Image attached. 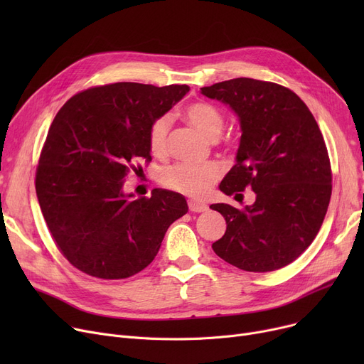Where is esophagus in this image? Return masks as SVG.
Wrapping results in <instances>:
<instances>
[{"instance_id": "34e87169", "label": "esophagus", "mask_w": 364, "mask_h": 364, "mask_svg": "<svg viewBox=\"0 0 364 364\" xmlns=\"http://www.w3.org/2000/svg\"><path fill=\"white\" fill-rule=\"evenodd\" d=\"M188 209L192 213H205L208 211V205L198 200H188Z\"/></svg>"}]
</instances>
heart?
I'll return each instance as SVG.
<instances>
[{"label": "heart", "mask_w": 364, "mask_h": 364, "mask_svg": "<svg viewBox=\"0 0 364 364\" xmlns=\"http://www.w3.org/2000/svg\"><path fill=\"white\" fill-rule=\"evenodd\" d=\"M186 119L209 139H217L224 128L223 113L211 103L196 102L184 110ZM171 114H162L153 121L149 131V147L155 155H162L166 150ZM221 166L215 162H177L162 169L161 183L192 198L205 196L214 183L221 177Z\"/></svg>", "instance_id": "heart-1"}]
</instances>
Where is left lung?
I'll use <instances>...</instances> for the list:
<instances>
[{
  "instance_id": "left-lung-1",
  "label": "left lung",
  "mask_w": 364,
  "mask_h": 364,
  "mask_svg": "<svg viewBox=\"0 0 364 364\" xmlns=\"http://www.w3.org/2000/svg\"><path fill=\"white\" fill-rule=\"evenodd\" d=\"M236 113L240 143L236 165L220 190L227 196L246 187L255 202L236 209L215 203L225 218L214 252L245 272H274L295 261L317 236L332 195L326 144L313 113L289 88L236 78L200 88Z\"/></svg>"
}]
</instances>
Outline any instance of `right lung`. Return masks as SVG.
Wrapping results in <instances>:
<instances>
[{
	"label": "right lung",
	"mask_w": 364,
	"mask_h": 364,
	"mask_svg": "<svg viewBox=\"0 0 364 364\" xmlns=\"http://www.w3.org/2000/svg\"><path fill=\"white\" fill-rule=\"evenodd\" d=\"M188 90L117 82L78 92L57 112L35 188L57 247L78 270L106 280L137 274L188 211L184 196L171 190L134 199L122 188L134 162L151 161L153 121Z\"/></svg>",
	"instance_id": "obj_1"
}]
</instances>
